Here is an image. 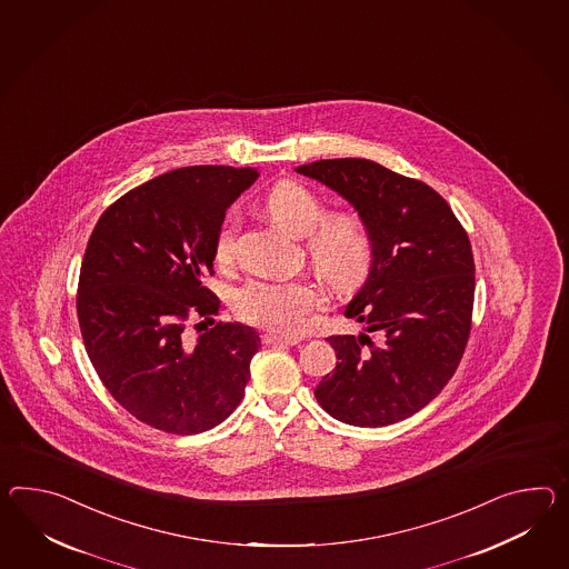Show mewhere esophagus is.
<instances>
[{
  "label": "esophagus",
  "mask_w": 569,
  "mask_h": 569,
  "mask_svg": "<svg viewBox=\"0 0 569 569\" xmlns=\"http://www.w3.org/2000/svg\"><path fill=\"white\" fill-rule=\"evenodd\" d=\"M302 339L300 337H283V335L264 333L263 343L267 346H298Z\"/></svg>",
  "instance_id": "34e87169"
}]
</instances>
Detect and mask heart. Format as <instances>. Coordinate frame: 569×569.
Wrapping results in <instances>:
<instances>
[{"mask_svg": "<svg viewBox=\"0 0 569 569\" xmlns=\"http://www.w3.org/2000/svg\"><path fill=\"white\" fill-rule=\"evenodd\" d=\"M267 216L298 238L306 236L308 257L337 291L360 288L372 271L375 242L366 226L346 213L325 218L319 197L293 181H281L264 197ZM238 218L230 213L216 234V261L230 263L234 257ZM322 291L310 279L250 281L236 291L234 308L240 319L279 335H298L310 325L322 306Z\"/></svg>", "mask_w": 569, "mask_h": 569, "instance_id": "heart-1", "label": "heart"}]
</instances>
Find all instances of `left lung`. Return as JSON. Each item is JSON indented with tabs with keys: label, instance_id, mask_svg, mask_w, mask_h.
Here are the masks:
<instances>
[{
	"label": "left lung",
	"instance_id": "left-lung-1",
	"mask_svg": "<svg viewBox=\"0 0 569 569\" xmlns=\"http://www.w3.org/2000/svg\"><path fill=\"white\" fill-rule=\"evenodd\" d=\"M296 172L343 197L375 242L372 271L343 310L363 322V333L327 339L339 361L315 397L329 416L358 428L416 416L457 372L469 339V236L426 182L372 160H317Z\"/></svg>",
	"mask_w": 569,
	"mask_h": 569
}]
</instances>
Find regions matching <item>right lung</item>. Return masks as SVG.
I'll use <instances>...</instances> for the list:
<instances>
[{
    "instance_id": "right-lung-1",
    "label": "right lung",
    "mask_w": 569,
    "mask_h": 569,
    "mask_svg": "<svg viewBox=\"0 0 569 569\" xmlns=\"http://www.w3.org/2000/svg\"><path fill=\"white\" fill-rule=\"evenodd\" d=\"M257 168L187 167L143 182L98 220L83 252L78 320L102 385L139 421L168 433L222 423L244 397L261 337L213 320L216 234Z\"/></svg>"
}]
</instances>
